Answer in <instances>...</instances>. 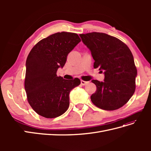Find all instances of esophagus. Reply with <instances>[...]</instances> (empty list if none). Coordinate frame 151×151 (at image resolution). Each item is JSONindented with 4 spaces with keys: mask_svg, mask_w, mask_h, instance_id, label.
<instances>
[{
    "mask_svg": "<svg viewBox=\"0 0 151 151\" xmlns=\"http://www.w3.org/2000/svg\"><path fill=\"white\" fill-rule=\"evenodd\" d=\"M88 82H86V81H83V80L81 81V85H83V86H85L86 84H88Z\"/></svg>",
    "mask_w": 151,
    "mask_h": 151,
    "instance_id": "esophagus-1",
    "label": "esophagus"
}]
</instances>
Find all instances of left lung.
<instances>
[{"label":"left lung","instance_id":"1","mask_svg":"<svg viewBox=\"0 0 151 151\" xmlns=\"http://www.w3.org/2000/svg\"><path fill=\"white\" fill-rule=\"evenodd\" d=\"M91 51L94 68L104 74L103 82L92 80L97 90L91 101L104 110H115L125 105L135 90L137 70L130 50L121 40L106 33L79 35Z\"/></svg>","mask_w":151,"mask_h":151}]
</instances>
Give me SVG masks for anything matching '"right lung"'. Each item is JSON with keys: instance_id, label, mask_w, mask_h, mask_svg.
Masks as SVG:
<instances>
[{"instance_id": "obj_1", "label": "right lung", "mask_w": 151, "mask_h": 151, "mask_svg": "<svg viewBox=\"0 0 151 151\" xmlns=\"http://www.w3.org/2000/svg\"><path fill=\"white\" fill-rule=\"evenodd\" d=\"M80 42L76 33L61 32L40 41L31 49L26 62L24 88L29 104L38 115L56 118L68 108L70 92L81 81L64 79L57 71Z\"/></svg>"}]
</instances>
